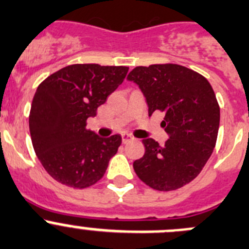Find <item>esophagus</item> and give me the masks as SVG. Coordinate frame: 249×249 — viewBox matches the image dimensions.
<instances>
[{"label":"esophagus","mask_w":249,"mask_h":249,"mask_svg":"<svg viewBox=\"0 0 249 249\" xmlns=\"http://www.w3.org/2000/svg\"><path fill=\"white\" fill-rule=\"evenodd\" d=\"M122 139H123V143H127L130 142V141L134 140V138H132L131 135H129V134H123Z\"/></svg>","instance_id":"esophagus-1"}]
</instances>
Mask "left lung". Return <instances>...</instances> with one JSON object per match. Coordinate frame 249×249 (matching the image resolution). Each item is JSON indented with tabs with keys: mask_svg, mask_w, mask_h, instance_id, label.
Segmentation results:
<instances>
[{
	"mask_svg": "<svg viewBox=\"0 0 249 249\" xmlns=\"http://www.w3.org/2000/svg\"><path fill=\"white\" fill-rule=\"evenodd\" d=\"M127 80L139 86L148 115L163 113L164 145L143 139L145 155L134 162L138 177L161 192L182 188L201 172L215 147L220 107L213 87L198 72L176 64L135 67Z\"/></svg>",
	"mask_w": 249,
	"mask_h": 249,
	"instance_id": "1",
	"label": "left lung"
}]
</instances>
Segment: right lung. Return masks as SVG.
Wrapping results in <instances>:
<instances>
[{"mask_svg": "<svg viewBox=\"0 0 249 249\" xmlns=\"http://www.w3.org/2000/svg\"><path fill=\"white\" fill-rule=\"evenodd\" d=\"M127 71L126 66L70 65L38 86L29 114L30 136L39 161L55 180L83 189L104 176L122 136L101 138L86 122Z\"/></svg>", "mask_w": 249, "mask_h": 249, "instance_id": "obj_1", "label": "right lung"}]
</instances>
